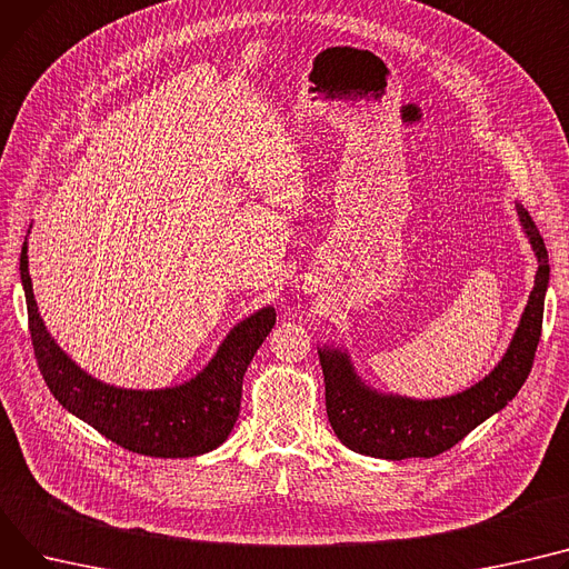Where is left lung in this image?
Returning <instances> with one entry per match:
<instances>
[{
	"label": "left lung",
	"instance_id": "obj_1",
	"mask_svg": "<svg viewBox=\"0 0 569 569\" xmlns=\"http://www.w3.org/2000/svg\"><path fill=\"white\" fill-rule=\"evenodd\" d=\"M515 208L521 231L538 258V272L501 361L480 382L460 393L419 400L370 387L357 372L346 348L325 343L318 355L325 375L327 416L340 443L380 460L435 458L462 441L519 393L531 372L542 333L549 256L531 214L521 203Z\"/></svg>",
	"mask_w": 569,
	"mask_h": 569
}]
</instances>
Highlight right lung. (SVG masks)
<instances>
[{
	"label": "right lung",
	"mask_w": 569,
	"mask_h": 569,
	"mask_svg": "<svg viewBox=\"0 0 569 569\" xmlns=\"http://www.w3.org/2000/svg\"><path fill=\"white\" fill-rule=\"evenodd\" d=\"M20 281L38 368L63 409L113 443L150 458H197L229 439L240 413L242 377L277 322L274 307L268 305L240 320L192 380L164 389H123L96 380L48 331L33 299L27 238L20 251Z\"/></svg>",
	"instance_id": "obj_1"
}]
</instances>
